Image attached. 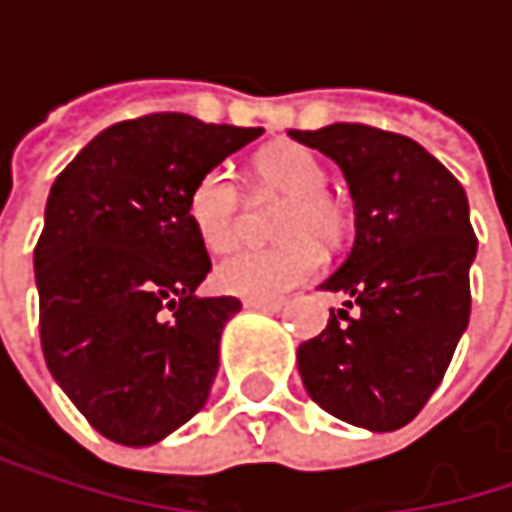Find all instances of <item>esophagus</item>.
I'll use <instances>...</instances> for the list:
<instances>
[{
	"label": "esophagus",
	"instance_id": "esophagus-1",
	"mask_svg": "<svg viewBox=\"0 0 512 512\" xmlns=\"http://www.w3.org/2000/svg\"><path fill=\"white\" fill-rule=\"evenodd\" d=\"M249 311H266V314H278L287 302L284 299H246L243 302Z\"/></svg>",
	"mask_w": 512,
	"mask_h": 512
}]
</instances>
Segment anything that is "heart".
<instances>
[{
  "mask_svg": "<svg viewBox=\"0 0 512 512\" xmlns=\"http://www.w3.org/2000/svg\"><path fill=\"white\" fill-rule=\"evenodd\" d=\"M255 186L260 198L284 201L275 249H246L216 266L219 290L243 299H278L308 281L320 266V247L338 246L347 234V207L326 192L329 174L323 162L302 145L275 142L255 156ZM189 222L210 252L237 246L246 216V198L228 168L201 174L186 201Z\"/></svg>",
  "mask_w": 512,
  "mask_h": 512,
  "instance_id": "heart-1",
  "label": "heart"
}]
</instances>
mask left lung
Listing matches in <instances>:
<instances>
[{
    "label": "left lung",
    "instance_id": "8db88e82",
    "mask_svg": "<svg viewBox=\"0 0 512 512\" xmlns=\"http://www.w3.org/2000/svg\"><path fill=\"white\" fill-rule=\"evenodd\" d=\"M338 162L353 195L356 240L320 284L347 308L299 344L308 397L370 430L406 427L439 388L468 329L477 240L460 180L418 142L364 124L290 130ZM354 311L350 312L349 308Z\"/></svg>",
    "mask_w": 512,
    "mask_h": 512
}]
</instances>
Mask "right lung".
Here are the masks:
<instances>
[{"label": "right lung", "mask_w": 512, "mask_h": 512, "mask_svg": "<svg viewBox=\"0 0 512 512\" xmlns=\"http://www.w3.org/2000/svg\"><path fill=\"white\" fill-rule=\"evenodd\" d=\"M260 127L159 112L94 136L55 177L35 249L41 347L88 424L127 448L183 427L219 370L234 296L198 299L210 272L186 201Z\"/></svg>", "instance_id": "obj_1"}]
</instances>
